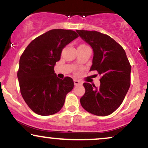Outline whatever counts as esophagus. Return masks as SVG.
<instances>
[{
    "label": "esophagus",
    "instance_id": "obj_1",
    "mask_svg": "<svg viewBox=\"0 0 148 148\" xmlns=\"http://www.w3.org/2000/svg\"><path fill=\"white\" fill-rule=\"evenodd\" d=\"M74 84L75 85V86H77V85H81L82 84V82H79V80H77V79H75L74 80Z\"/></svg>",
    "mask_w": 148,
    "mask_h": 148
}]
</instances>
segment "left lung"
I'll return each mask as SVG.
<instances>
[{"mask_svg":"<svg viewBox=\"0 0 148 148\" xmlns=\"http://www.w3.org/2000/svg\"><path fill=\"white\" fill-rule=\"evenodd\" d=\"M76 32L93 50L90 71H97L101 75L98 88L83 84L85 94L80 103L91 114L109 115L120 106L130 88V64L123 47L109 36L96 31Z\"/></svg>","mask_w":148,"mask_h":148,"instance_id":"obj_1","label":"left lung"}]
</instances>
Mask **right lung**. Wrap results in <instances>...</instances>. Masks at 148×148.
I'll use <instances>...</instances> for the list:
<instances>
[{
  "mask_svg": "<svg viewBox=\"0 0 148 148\" xmlns=\"http://www.w3.org/2000/svg\"><path fill=\"white\" fill-rule=\"evenodd\" d=\"M78 37L72 30L52 29L38 36L22 54L18 79L24 100L32 110L42 116L61 110L67 93L73 90L72 78H58L54 72L62 49Z\"/></svg>",
  "mask_w": 148,
  "mask_h": 148,
  "instance_id": "1",
  "label": "right lung"
}]
</instances>
